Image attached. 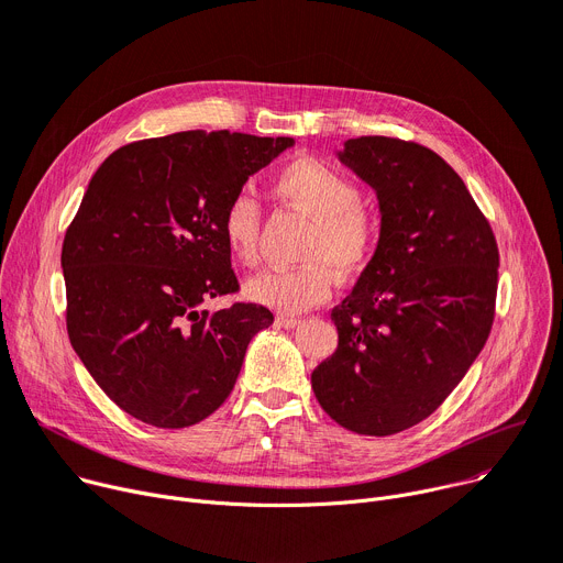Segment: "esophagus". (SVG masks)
<instances>
[{
  "label": "esophagus",
  "instance_id": "34e87169",
  "mask_svg": "<svg viewBox=\"0 0 563 563\" xmlns=\"http://www.w3.org/2000/svg\"><path fill=\"white\" fill-rule=\"evenodd\" d=\"M276 325L291 330V328H296V325H301V319H296V317H278V319H276Z\"/></svg>",
  "mask_w": 563,
  "mask_h": 563
}]
</instances>
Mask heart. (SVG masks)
I'll list each match as a JSON object with an SVG mask.
<instances>
[{
	"instance_id": "obj_1",
	"label": "heart",
	"mask_w": 563,
	"mask_h": 563,
	"mask_svg": "<svg viewBox=\"0 0 563 563\" xmlns=\"http://www.w3.org/2000/svg\"><path fill=\"white\" fill-rule=\"evenodd\" d=\"M276 195L314 219L303 257L306 265L276 267L246 283L251 301L280 314H301L332 296L334 272L344 278L362 274L380 244V219L362 203L355 180L330 163L301 156L274 176ZM221 240L244 267L257 262L260 203L238 192L221 212Z\"/></svg>"
}]
</instances>
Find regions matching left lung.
Here are the masks:
<instances>
[{
	"label": "left lung",
	"instance_id": "8db88e82",
	"mask_svg": "<svg viewBox=\"0 0 563 563\" xmlns=\"http://www.w3.org/2000/svg\"><path fill=\"white\" fill-rule=\"evenodd\" d=\"M340 161L378 195L380 244L330 314L340 346L312 389L342 428L389 437L428 419L489 340L500 255L489 219L432 148L362 135Z\"/></svg>",
	"mask_w": 563,
	"mask_h": 563
}]
</instances>
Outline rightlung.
Segmentation results:
<instances>
[{"label":"right lung","instance_id":"1","mask_svg":"<svg viewBox=\"0 0 563 563\" xmlns=\"http://www.w3.org/2000/svg\"><path fill=\"white\" fill-rule=\"evenodd\" d=\"M291 137L183 131L120 146L67 227L60 265L71 349L103 394L156 428L203 421L229 398L257 303L203 308L240 291L221 212Z\"/></svg>","mask_w":563,"mask_h":563}]
</instances>
